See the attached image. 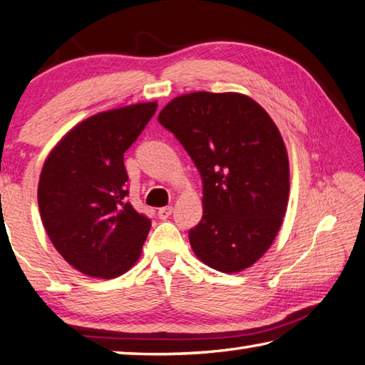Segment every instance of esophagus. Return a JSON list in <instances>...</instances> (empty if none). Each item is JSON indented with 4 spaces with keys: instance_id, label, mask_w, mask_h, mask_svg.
Returning a JSON list of instances; mask_svg holds the SVG:
<instances>
[{
    "instance_id": "obj_1",
    "label": "esophagus",
    "mask_w": 365,
    "mask_h": 365,
    "mask_svg": "<svg viewBox=\"0 0 365 365\" xmlns=\"http://www.w3.org/2000/svg\"><path fill=\"white\" fill-rule=\"evenodd\" d=\"M171 212H173V206H163V208L157 211V215L165 221V219H168L171 216Z\"/></svg>"
}]
</instances>
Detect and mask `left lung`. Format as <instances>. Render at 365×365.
Instances as JSON below:
<instances>
[{
    "mask_svg": "<svg viewBox=\"0 0 365 365\" xmlns=\"http://www.w3.org/2000/svg\"><path fill=\"white\" fill-rule=\"evenodd\" d=\"M159 122L203 182V217L189 230L195 256L222 273L256 264L283 224L289 159L265 109L242 93L194 92L171 100Z\"/></svg>",
    "mask_w": 365,
    "mask_h": 365,
    "instance_id": "left-lung-1",
    "label": "left lung"
}]
</instances>
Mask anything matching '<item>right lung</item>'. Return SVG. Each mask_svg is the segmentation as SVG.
Returning a JSON list of instances; mask_svg holds the SVG:
<instances>
[{"label": "right lung", "mask_w": 365, "mask_h": 365, "mask_svg": "<svg viewBox=\"0 0 365 365\" xmlns=\"http://www.w3.org/2000/svg\"><path fill=\"white\" fill-rule=\"evenodd\" d=\"M157 101L98 113L73 127L39 176L41 219L55 250L88 277H120L141 256L149 217L127 202L123 153L153 118Z\"/></svg>", "instance_id": "1"}]
</instances>
